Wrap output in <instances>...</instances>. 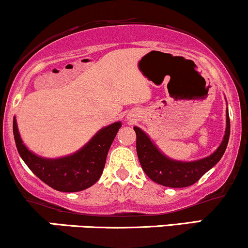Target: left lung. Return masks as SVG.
Instances as JSON below:
<instances>
[{
	"mask_svg": "<svg viewBox=\"0 0 248 248\" xmlns=\"http://www.w3.org/2000/svg\"><path fill=\"white\" fill-rule=\"evenodd\" d=\"M137 135V154L142 170L154 182L165 187L183 188L197 182L209 170L222 159L230 138V117L226 111V129L222 144L206 158L196 161H177L158 150L150 137L141 129L133 127Z\"/></svg>",
	"mask_w": 248,
	"mask_h": 248,
	"instance_id": "1",
	"label": "left lung"
}]
</instances>
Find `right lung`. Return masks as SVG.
<instances>
[{
	"label": "right lung",
	"mask_w": 248,
	"mask_h": 248,
	"mask_svg": "<svg viewBox=\"0 0 248 248\" xmlns=\"http://www.w3.org/2000/svg\"><path fill=\"white\" fill-rule=\"evenodd\" d=\"M121 122L103 127L78 152L58 159L38 156L23 144L16 118L13 130L15 142L20 158L34 175L58 191L74 193L92 187L103 171L109 148L117 135Z\"/></svg>",
	"instance_id": "1"
}]
</instances>
